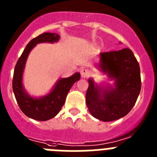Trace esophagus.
<instances>
[{
    "label": "esophagus",
    "instance_id": "obj_1",
    "mask_svg": "<svg viewBox=\"0 0 157 157\" xmlns=\"http://www.w3.org/2000/svg\"><path fill=\"white\" fill-rule=\"evenodd\" d=\"M80 74H81L82 78H87L90 75V71H89L88 69L82 68L80 70Z\"/></svg>",
    "mask_w": 157,
    "mask_h": 157
}]
</instances>
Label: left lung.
Instances as JSON below:
<instances>
[{"instance_id": "1", "label": "left lung", "mask_w": 157, "mask_h": 157, "mask_svg": "<svg viewBox=\"0 0 157 157\" xmlns=\"http://www.w3.org/2000/svg\"><path fill=\"white\" fill-rule=\"evenodd\" d=\"M99 70L113 81V86L98 84L92 78L86 102L90 114L103 122L119 120L132 109L141 91L140 67L130 48L101 52Z\"/></svg>"}]
</instances>
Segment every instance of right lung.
Returning <instances> with one entry per match:
<instances>
[{"label":"right lung","mask_w":157,"mask_h":157,"mask_svg":"<svg viewBox=\"0 0 157 157\" xmlns=\"http://www.w3.org/2000/svg\"><path fill=\"white\" fill-rule=\"evenodd\" d=\"M59 37L56 33H43L34 37L27 44L14 70L12 89L16 101L22 112L33 120L46 121L55 117L63 107L70 89L81 78L80 73L76 72L68 78H59L49 93L39 98L32 97L23 87V72L30 51L40 43L57 42Z\"/></svg>","instance_id":"right-lung-1"}]
</instances>
